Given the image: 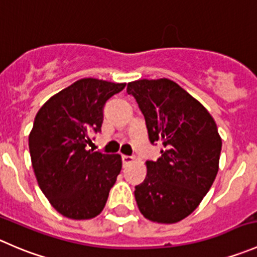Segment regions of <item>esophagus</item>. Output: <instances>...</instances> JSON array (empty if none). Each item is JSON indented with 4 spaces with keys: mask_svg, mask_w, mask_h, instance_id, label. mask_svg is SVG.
I'll return each mask as SVG.
<instances>
[{
    "mask_svg": "<svg viewBox=\"0 0 257 257\" xmlns=\"http://www.w3.org/2000/svg\"><path fill=\"white\" fill-rule=\"evenodd\" d=\"M121 160H122V164H123V166H125V165H128L130 162L134 161V157L126 156V155H122V156H121Z\"/></svg>",
    "mask_w": 257,
    "mask_h": 257,
    "instance_id": "34e87169",
    "label": "esophagus"
}]
</instances>
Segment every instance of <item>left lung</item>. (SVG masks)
<instances>
[{
	"mask_svg": "<svg viewBox=\"0 0 257 257\" xmlns=\"http://www.w3.org/2000/svg\"><path fill=\"white\" fill-rule=\"evenodd\" d=\"M146 121L151 144L161 142L157 161L135 187L140 212L160 223L187 217L202 201L218 171L222 141L209 111L169 78L127 83Z\"/></svg>",
	"mask_w": 257,
	"mask_h": 257,
	"instance_id": "obj_1",
	"label": "left lung"
}]
</instances>
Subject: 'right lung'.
Returning <instances> with one entry per match:
<instances>
[{
    "label": "right lung",
    "mask_w": 257,
    "mask_h": 257,
    "mask_svg": "<svg viewBox=\"0 0 257 257\" xmlns=\"http://www.w3.org/2000/svg\"><path fill=\"white\" fill-rule=\"evenodd\" d=\"M82 78L53 95L40 108L29 136L32 167L50 204L65 217L87 220L105 207L120 174V155L86 150L101 131L106 101L125 88Z\"/></svg>",
    "instance_id": "right-lung-1"
}]
</instances>
